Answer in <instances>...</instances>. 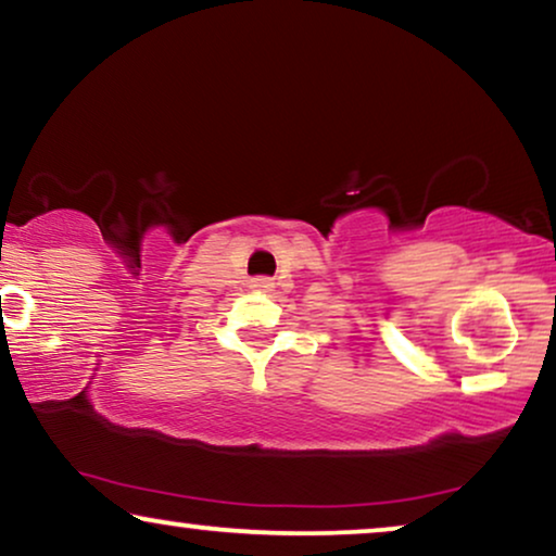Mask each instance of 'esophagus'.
Segmentation results:
<instances>
[{"label":"esophagus","instance_id":"esophagus-1","mask_svg":"<svg viewBox=\"0 0 556 556\" xmlns=\"http://www.w3.org/2000/svg\"><path fill=\"white\" fill-rule=\"evenodd\" d=\"M254 287H256V289H271V279H267V277L254 279Z\"/></svg>","mask_w":556,"mask_h":556}]
</instances>
